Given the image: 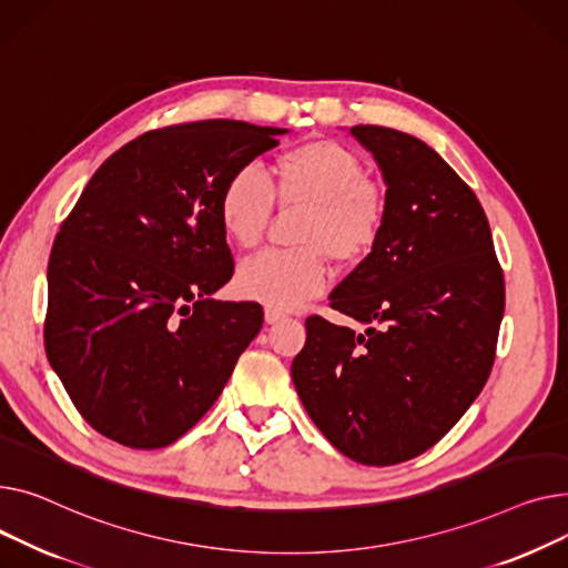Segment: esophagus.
Returning <instances> with one entry per match:
<instances>
[{"mask_svg":"<svg viewBox=\"0 0 568 568\" xmlns=\"http://www.w3.org/2000/svg\"><path fill=\"white\" fill-rule=\"evenodd\" d=\"M286 314L275 310V307H265V323H280Z\"/></svg>","mask_w":568,"mask_h":568,"instance_id":"esophagus-1","label":"esophagus"}]
</instances>
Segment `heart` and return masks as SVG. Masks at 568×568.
I'll return each instance as SVG.
<instances>
[{
	"label": "heart",
	"mask_w": 568,
	"mask_h": 568,
	"mask_svg": "<svg viewBox=\"0 0 568 568\" xmlns=\"http://www.w3.org/2000/svg\"><path fill=\"white\" fill-rule=\"evenodd\" d=\"M303 209L297 250H265L241 263V295L275 310H293L318 295L329 277L327 256L351 265L369 256L385 226V196L369 181L364 160L329 142H307L280 153L265 179L256 166L233 172L217 202L226 239L243 250L258 245L273 215Z\"/></svg>",
	"instance_id": "heart-1"
}]
</instances>
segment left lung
I'll use <instances>...</instances> for the list:
<instances>
[{"instance_id":"obj_1","label":"left lung","mask_w":568,"mask_h":568,"mask_svg":"<svg viewBox=\"0 0 568 568\" xmlns=\"http://www.w3.org/2000/svg\"><path fill=\"white\" fill-rule=\"evenodd\" d=\"M351 135L381 166L387 215L329 307L366 329L310 316L291 376L344 456L396 465L436 445L486 385L505 275L479 199L436 151L383 125Z\"/></svg>"}]
</instances>
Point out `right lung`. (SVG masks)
Listing matches in <instances>:
<instances>
[{
    "label": "right lung",
    "instance_id": "right-lung-1",
    "mask_svg": "<svg viewBox=\"0 0 568 568\" xmlns=\"http://www.w3.org/2000/svg\"><path fill=\"white\" fill-rule=\"evenodd\" d=\"M284 132L229 119L149 130L98 166L61 222L45 355L100 436L132 449L176 443L258 335L261 305L211 297L233 275L217 202Z\"/></svg>",
    "mask_w": 568,
    "mask_h": 568
}]
</instances>
